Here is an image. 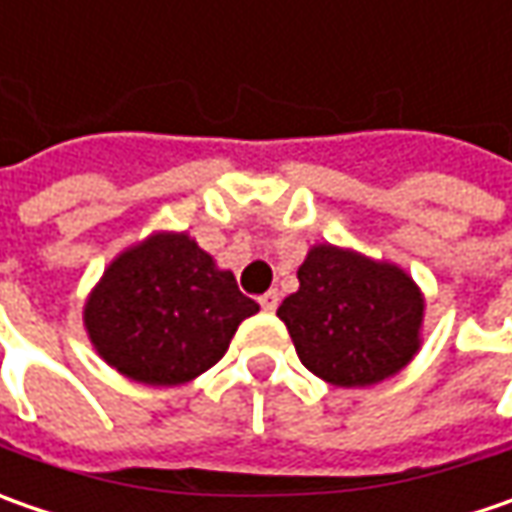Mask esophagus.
<instances>
[{
	"label": "esophagus",
	"instance_id": "34e87169",
	"mask_svg": "<svg viewBox=\"0 0 512 512\" xmlns=\"http://www.w3.org/2000/svg\"><path fill=\"white\" fill-rule=\"evenodd\" d=\"M259 305H262L265 313H273V310L279 307V293H276V290H267L265 296H259Z\"/></svg>",
	"mask_w": 512,
	"mask_h": 512
}]
</instances>
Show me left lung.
Wrapping results in <instances>:
<instances>
[{"mask_svg":"<svg viewBox=\"0 0 512 512\" xmlns=\"http://www.w3.org/2000/svg\"><path fill=\"white\" fill-rule=\"evenodd\" d=\"M296 276L299 290L276 316L313 376L370 387L413 362L422 347L424 293L404 267L350 247L313 245Z\"/></svg>","mask_w":512,"mask_h":512,"instance_id":"8db88e82","label":"left lung"}]
</instances>
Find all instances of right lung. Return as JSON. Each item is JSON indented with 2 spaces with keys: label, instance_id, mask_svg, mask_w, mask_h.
I'll list each match as a JSON object with an SVG mask.
<instances>
[{
  "label": "right lung",
  "instance_id": "right-lung-1",
  "mask_svg": "<svg viewBox=\"0 0 512 512\" xmlns=\"http://www.w3.org/2000/svg\"><path fill=\"white\" fill-rule=\"evenodd\" d=\"M259 305L185 230H156L125 247L88 293L93 350L139 384L193 382L219 362Z\"/></svg>",
  "mask_w": 512,
  "mask_h": 512
}]
</instances>
